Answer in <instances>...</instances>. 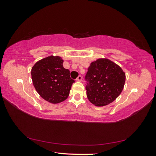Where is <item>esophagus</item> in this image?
<instances>
[{
	"mask_svg": "<svg viewBox=\"0 0 156 156\" xmlns=\"http://www.w3.org/2000/svg\"><path fill=\"white\" fill-rule=\"evenodd\" d=\"M82 80H83V78H82L81 76H78V78H76V81H78V82L82 81Z\"/></svg>",
	"mask_w": 156,
	"mask_h": 156,
	"instance_id": "esophagus-1",
	"label": "esophagus"
}]
</instances>
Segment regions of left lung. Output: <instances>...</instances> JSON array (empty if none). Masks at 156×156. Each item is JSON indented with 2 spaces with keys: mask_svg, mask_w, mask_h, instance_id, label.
Wrapping results in <instances>:
<instances>
[{
  "mask_svg": "<svg viewBox=\"0 0 156 156\" xmlns=\"http://www.w3.org/2000/svg\"><path fill=\"white\" fill-rule=\"evenodd\" d=\"M125 79L118 65L107 58L98 59L91 63L85 76L87 96L96 106L112 103L122 92Z\"/></svg>",
  "mask_w": 156,
  "mask_h": 156,
  "instance_id": "left-lung-1",
  "label": "left lung"
}]
</instances>
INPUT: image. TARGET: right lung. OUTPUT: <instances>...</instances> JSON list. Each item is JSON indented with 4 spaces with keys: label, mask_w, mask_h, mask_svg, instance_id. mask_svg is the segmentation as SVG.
<instances>
[{
    "label": "right lung",
    "mask_w": 156,
    "mask_h": 156,
    "mask_svg": "<svg viewBox=\"0 0 156 156\" xmlns=\"http://www.w3.org/2000/svg\"><path fill=\"white\" fill-rule=\"evenodd\" d=\"M62 63L60 57L51 56L39 60L31 68V79L36 91L44 100L53 104L67 99L75 82Z\"/></svg>",
    "instance_id": "obj_1"
}]
</instances>
